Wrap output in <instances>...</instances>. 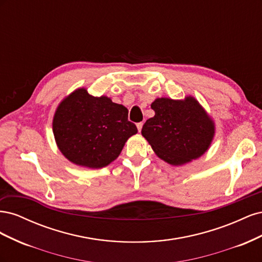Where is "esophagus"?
<instances>
[{
    "label": "esophagus",
    "mask_w": 262,
    "mask_h": 262,
    "mask_svg": "<svg viewBox=\"0 0 262 262\" xmlns=\"http://www.w3.org/2000/svg\"><path fill=\"white\" fill-rule=\"evenodd\" d=\"M142 126H143V122H139V123H137V128H138V131H139V132H141V130H142Z\"/></svg>",
    "instance_id": "obj_1"
}]
</instances>
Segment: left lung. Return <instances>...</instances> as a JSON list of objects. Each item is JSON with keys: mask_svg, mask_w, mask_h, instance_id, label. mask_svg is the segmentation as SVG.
I'll return each instance as SVG.
<instances>
[{"mask_svg": "<svg viewBox=\"0 0 262 262\" xmlns=\"http://www.w3.org/2000/svg\"><path fill=\"white\" fill-rule=\"evenodd\" d=\"M150 108L155 116L146 120L141 133L161 160L181 166L210 148L215 123L193 96L156 98Z\"/></svg>", "mask_w": 262, "mask_h": 262, "instance_id": "obj_1", "label": "left lung"}]
</instances>
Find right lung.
<instances>
[{
    "label": "right lung",
    "mask_w": 262,
    "mask_h": 262,
    "mask_svg": "<svg viewBox=\"0 0 262 262\" xmlns=\"http://www.w3.org/2000/svg\"><path fill=\"white\" fill-rule=\"evenodd\" d=\"M55 143L67 160L87 168L106 167L138 129L128 109L107 96L95 97L77 89L63 98L52 120Z\"/></svg>",
    "instance_id": "right-lung-1"
}]
</instances>
